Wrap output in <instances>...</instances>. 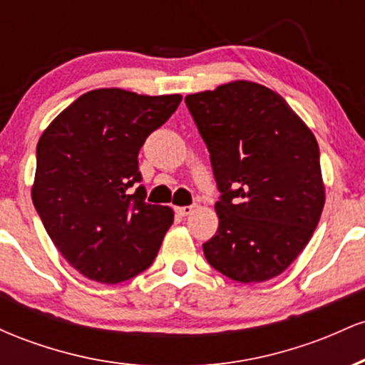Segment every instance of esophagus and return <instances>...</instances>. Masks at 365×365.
<instances>
[{
    "label": "esophagus",
    "instance_id": "esophagus-1",
    "mask_svg": "<svg viewBox=\"0 0 365 365\" xmlns=\"http://www.w3.org/2000/svg\"><path fill=\"white\" fill-rule=\"evenodd\" d=\"M177 212L180 216H188L194 212V206H182V207H177Z\"/></svg>",
    "mask_w": 365,
    "mask_h": 365
}]
</instances>
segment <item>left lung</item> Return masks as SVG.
Masks as SVG:
<instances>
[{
	"label": "left lung",
	"mask_w": 365,
	"mask_h": 365,
	"mask_svg": "<svg viewBox=\"0 0 365 365\" xmlns=\"http://www.w3.org/2000/svg\"><path fill=\"white\" fill-rule=\"evenodd\" d=\"M221 199L207 262L240 283L282 274L311 240L324 207L319 145L278 92L233 81L188 94Z\"/></svg>",
	"instance_id": "obj_1"
}]
</instances>
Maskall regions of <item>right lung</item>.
Masks as SVG:
<instances>
[{
  "mask_svg": "<svg viewBox=\"0 0 365 365\" xmlns=\"http://www.w3.org/2000/svg\"><path fill=\"white\" fill-rule=\"evenodd\" d=\"M180 101V94L94 89L37 142L32 202L63 257L92 282L115 284L148 269L173 225V209L144 202V187L128 188L142 180V144Z\"/></svg>",
  "mask_w": 365,
  "mask_h": 365,
  "instance_id": "right-lung-1",
  "label": "right lung"
}]
</instances>
